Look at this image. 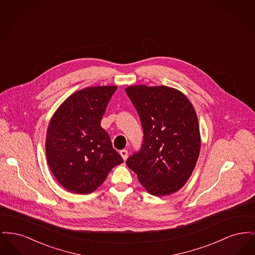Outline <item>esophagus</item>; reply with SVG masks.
Returning a JSON list of instances; mask_svg holds the SVG:
<instances>
[{"instance_id":"34e87169","label":"esophagus","mask_w":255,"mask_h":255,"mask_svg":"<svg viewBox=\"0 0 255 255\" xmlns=\"http://www.w3.org/2000/svg\"><path fill=\"white\" fill-rule=\"evenodd\" d=\"M121 155H122V158L124 159V160H126L127 158H128V151L127 150H122L121 151Z\"/></svg>"}]
</instances>
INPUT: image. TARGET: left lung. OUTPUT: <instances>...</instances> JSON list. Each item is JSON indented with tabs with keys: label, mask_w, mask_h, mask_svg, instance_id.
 Instances as JSON below:
<instances>
[{
	"label": "left lung",
	"mask_w": 255,
	"mask_h": 255,
	"mask_svg": "<svg viewBox=\"0 0 255 255\" xmlns=\"http://www.w3.org/2000/svg\"><path fill=\"white\" fill-rule=\"evenodd\" d=\"M143 129L139 152L126 164L154 196L177 192L190 178L199 158L201 134L193 105L182 92L167 86L125 89Z\"/></svg>",
	"instance_id": "1"
}]
</instances>
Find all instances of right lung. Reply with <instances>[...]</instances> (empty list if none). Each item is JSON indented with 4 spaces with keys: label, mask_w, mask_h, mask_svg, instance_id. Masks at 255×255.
Listing matches in <instances>:
<instances>
[{
    "label": "right lung",
    "mask_w": 255,
    "mask_h": 255,
    "mask_svg": "<svg viewBox=\"0 0 255 255\" xmlns=\"http://www.w3.org/2000/svg\"><path fill=\"white\" fill-rule=\"evenodd\" d=\"M117 86L88 87L68 97L53 114L46 136L49 168L61 185L77 194L94 192L123 162L100 126Z\"/></svg>",
    "instance_id": "1"
}]
</instances>
